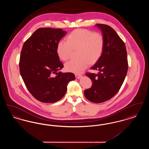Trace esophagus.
<instances>
[{"label":"esophagus","instance_id":"1","mask_svg":"<svg viewBox=\"0 0 149 149\" xmlns=\"http://www.w3.org/2000/svg\"><path fill=\"white\" fill-rule=\"evenodd\" d=\"M75 77L77 79H80L82 77V75H80V74H75Z\"/></svg>","mask_w":149,"mask_h":149}]
</instances>
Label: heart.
Listing matches in <instances>:
<instances>
[{
	"mask_svg": "<svg viewBox=\"0 0 149 149\" xmlns=\"http://www.w3.org/2000/svg\"><path fill=\"white\" fill-rule=\"evenodd\" d=\"M104 46V38L100 33L85 29H77L68 36L67 41L60 40L57 45V54L60 59H69L74 50H78L79 60H72L65 64L67 71L81 73L91 63L101 56Z\"/></svg>",
	"mask_w": 149,
	"mask_h": 149,
	"instance_id": "1",
	"label": "heart"
}]
</instances>
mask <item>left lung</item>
I'll use <instances>...</instances> for the list:
<instances>
[{
    "label": "left lung",
    "mask_w": 149,
    "mask_h": 149,
    "mask_svg": "<svg viewBox=\"0 0 149 149\" xmlns=\"http://www.w3.org/2000/svg\"><path fill=\"white\" fill-rule=\"evenodd\" d=\"M96 26L104 37V46L101 56L91 68L98 74H85L93 84L84 93L89 101L99 103L111 99L119 91L127 75L128 61L125 44L113 29L103 24Z\"/></svg>",
    "instance_id": "8db88e82"
}]
</instances>
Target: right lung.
Returning <instances> with one entry per match:
<instances>
[{
  "label": "right lung",
  "mask_w": 149,
  "mask_h": 149,
  "mask_svg": "<svg viewBox=\"0 0 149 149\" xmlns=\"http://www.w3.org/2000/svg\"><path fill=\"white\" fill-rule=\"evenodd\" d=\"M66 33L61 29L40 28L23 45L20 74L29 92L41 102L61 99L68 83L75 79L71 72H58L64 65L57 54V45Z\"/></svg>",
  "instance_id": "obj_1"
}]
</instances>
